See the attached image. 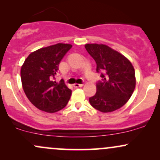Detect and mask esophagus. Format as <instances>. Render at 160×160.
<instances>
[{
  "instance_id": "34e87169",
  "label": "esophagus",
  "mask_w": 160,
  "mask_h": 160,
  "mask_svg": "<svg viewBox=\"0 0 160 160\" xmlns=\"http://www.w3.org/2000/svg\"><path fill=\"white\" fill-rule=\"evenodd\" d=\"M83 86L82 84H79V83H74V88H79V87H82Z\"/></svg>"
}]
</instances>
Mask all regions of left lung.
Here are the masks:
<instances>
[{"mask_svg": "<svg viewBox=\"0 0 160 160\" xmlns=\"http://www.w3.org/2000/svg\"><path fill=\"white\" fill-rule=\"evenodd\" d=\"M85 48L96 62V71L102 78L96 83V93L89 98L90 104L103 113L122 107L135 87V69L132 63L106 45L86 44Z\"/></svg>", "mask_w": 160, "mask_h": 160, "instance_id": "obj_1", "label": "left lung"}]
</instances>
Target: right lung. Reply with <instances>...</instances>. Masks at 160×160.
Masks as SVG:
<instances>
[{"label": "right lung", "mask_w": 160, "mask_h": 160, "mask_svg": "<svg viewBox=\"0 0 160 160\" xmlns=\"http://www.w3.org/2000/svg\"><path fill=\"white\" fill-rule=\"evenodd\" d=\"M72 46L65 43L41 48L28 56L21 68V80L27 98L40 111L55 113L67 105L71 89L61 80L55 81L58 65Z\"/></svg>", "instance_id": "obj_1"}]
</instances>
